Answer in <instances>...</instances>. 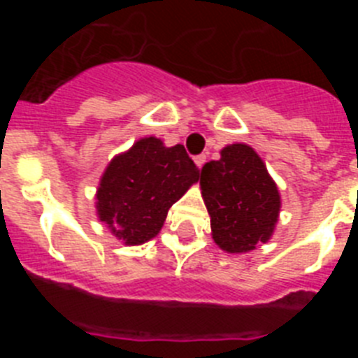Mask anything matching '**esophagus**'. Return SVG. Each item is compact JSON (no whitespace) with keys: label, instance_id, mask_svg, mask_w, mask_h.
Segmentation results:
<instances>
[{"label":"esophagus","instance_id":"obj_1","mask_svg":"<svg viewBox=\"0 0 358 358\" xmlns=\"http://www.w3.org/2000/svg\"><path fill=\"white\" fill-rule=\"evenodd\" d=\"M204 163H206V156H204V154H201V156L195 157V164H197L199 169H202V166H204Z\"/></svg>","mask_w":358,"mask_h":358}]
</instances>
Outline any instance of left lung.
<instances>
[{"label": "left lung", "instance_id": "left-lung-1", "mask_svg": "<svg viewBox=\"0 0 358 358\" xmlns=\"http://www.w3.org/2000/svg\"><path fill=\"white\" fill-rule=\"evenodd\" d=\"M201 189L211 218V236L222 251L249 252L273 236L280 192L249 145H227L220 159L204 164Z\"/></svg>", "mask_w": 358, "mask_h": 358}]
</instances>
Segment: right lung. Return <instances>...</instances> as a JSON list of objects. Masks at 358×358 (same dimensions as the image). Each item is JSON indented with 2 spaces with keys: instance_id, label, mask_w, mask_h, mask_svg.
<instances>
[{
  "instance_id": "right-lung-1",
  "label": "right lung",
  "mask_w": 358,
  "mask_h": 358,
  "mask_svg": "<svg viewBox=\"0 0 358 358\" xmlns=\"http://www.w3.org/2000/svg\"><path fill=\"white\" fill-rule=\"evenodd\" d=\"M199 169L182 145L164 147L150 136L110 159L96 189V215L125 245L161 231L166 213L194 182Z\"/></svg>"
}]
</instances>
